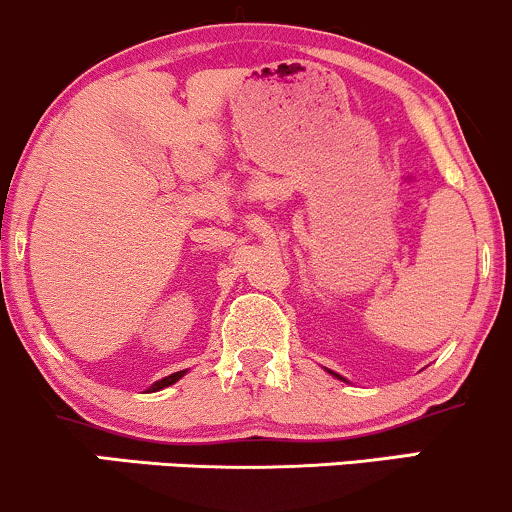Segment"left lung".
Listing matches in <instances>:
<instances>
[{
    "label": "left lung",
    "instance_id": "1",
    "mask_svg": "<svg viewBox=\"0 0 512 512\" xmlns=\"http://www.w3.org/2000/svg\"><path fill=\"white\" fill-rule=\"evenodd\" d=\"M330 374H333V371H330ZM335 378H340V381H345V378H342V376H338V374H333Z\"/></svg>",
    "mask_w": 512,
    "mask_h": 512
}]
</instances>
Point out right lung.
<instances>
[{
    "mask_svg": "<svg viewBox=\"0 0 512 512\" xmlns=\"http://www.w3.org/2000/svg\"><path fill=\"white\" fill-rule=\"evenodd\" d=\"M186 374V371H177V374H170V376H165V378H160V381H155L153 386L148 388V393H155V390H162V388H167V386H172V383H177L179 378H182Z\"/></svg>",
    "mask_w": 512,
    "mask_h": 512,
    "instance_id": "obj_1",
    "label": "right lung"
}]
</instances>
